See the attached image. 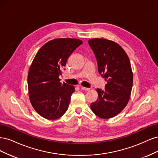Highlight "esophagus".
<instances>
[{
    "mask_svg": "<svg viewBox=\"0 0 158 158\" xmlns=\"http://www.w3.org/2000/svg\"><path fill=\"white\" fill-rule=\"evenodd\" d=\"M81 89H83V90H85V91H89L90 89L89 88H85V87H81Z\"/></svg>",
    "mask_w": 158,
    "mask_h": 158,
    "instance_id": "34e87169",
    "label": "esophagus"
}]
</instances>
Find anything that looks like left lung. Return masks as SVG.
Returning <instances> with one entry per match:
<instances>
[{"instance_id":"8db88e82","label":"left lung","mask_w":158,"mask_h":158,"mask_svg":"<svg viewBox=\"0 0 158 158\" xmlns=\"http://www.w3.org/2000/svg\"><path fill=\"white\" fill-rule=\"evenodd\" d=\"M88 44L97 59L99 73L107 82L104 90L96 89L98 98L90 107L99 118H112L125 109L130 99L133 83L130 60L113 41L94 38Z\"/></svg>"}]
</instances>
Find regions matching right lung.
I'll list each match as a JSON object with an SVG mask.
<instances>
[{"label": "right lung", "instance_id": "1", "mask_svg": "<svg viewBox=\"0 0 158 158\" xmlns=\"http://www.w3.org/2000/svg\"><path fill=\"white\" fill-rule=\"evenodd\" d=\"M82 41L59 38L48 41L38 51L27 75L28 93L31 106L41 117L55 120L67 111L74 85L59 78L70 55Z\"/></svg>", "mask_w": 158, "mask_h": 158}]
</instances>
